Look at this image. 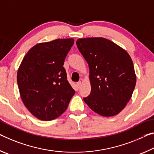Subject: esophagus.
<instances>
[{
	"mask_svg": "<svg viewBox=\"0 0 154 154\" xmlns=\"http://www.w3.org/2000/svg\"><path fill=\"white\" fill-rule=\"evenodd\" d=\"M76 85H77V87L79 88H79L80 87V86H81V85H82V82H81V81H79V82H78Z\"/></svg>",
	"mask_w": 154,
	"mask_h": 154,
	"instance_id": "esophagus-1",
	"label": "esophagus"
}]
</instances>
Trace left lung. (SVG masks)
Masks as SVG:
<instances>
[{
    "label": "left lung",
    "mask_w": 154,
    "mask_h": 154,
    "mask_svg": "<svg viewBox=\"0 0 154 154\" xmlns=\"http://www.w3.org/2000/svg\"><path fill=\"white\" fill-rule=\"evenodd\" d=\"M76 45L89 67L91 91L83 98L85 102L104 117L119 114L130 101L137 82L129 54L103 37L79 39Z\"/></svg>",
    "instance_id": "8db88e82"
}]
</instances>
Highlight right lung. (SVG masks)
Listing matches in <instances>:
<instances>
[{
	"label": "right lung",
	"instance_id": "obj_1",
	"mask_svg": "<svg viewBox=\"0 0 154 154\" xmlns=\"http://www.w3.org/2000/svg\"><path fill=\"white\" fill-rule=\"evenodd\" d=\"M74 43L72 38L39 43L22 60L17 74L20 97L37 119L50 121L59 117L75 94L63 67Z\"/></svg>",
	"mask_w": 154,
	"mask_h": 154
}]
</instances>
